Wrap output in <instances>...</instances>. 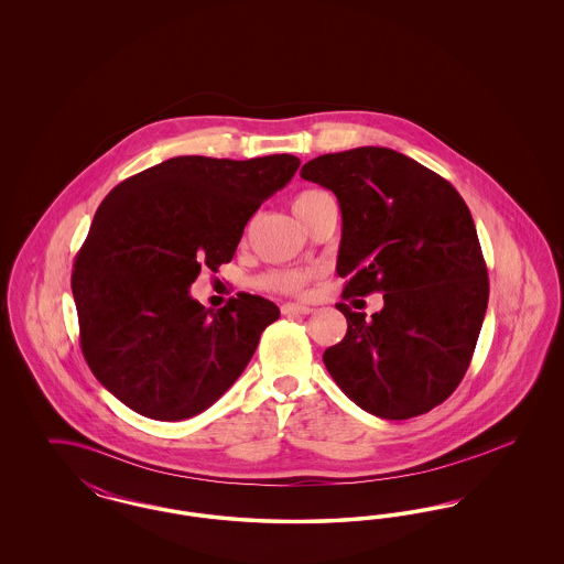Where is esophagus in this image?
I'll return each mask as SVG.
<instances>
[{"label":"esophagus","instance_id":"1","mask_svg":"<svg viewBox=\"0 0 564 564\" xmlns=\"http://www.w3.org/2000/svg\"><path fill=\"white\" fill-rule=\"evenodd\" d=\"M281 311H283V315H311V313H313L311 306H306V304H295V302L283 304Z\"/></svg>","mask_w":564,"mask_h":564}]
</instances>
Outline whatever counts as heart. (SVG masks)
Returning a JSON list of instances; mask_svg holds the SVG:
<instances>
[{
	"mask_svg": "<svg viewBox=\"0 0 564 564\" xmlns=\"http://www.w3.org/2000/svg\"><path fill=\"white\" fill-rule=\"evenodd\" d=\"M319 189H304L294 198V212H302L306 205H311L317 196H322ZM306 283V274L302 272H272L264 279V285L270 290H279V292H300Z\"/></svg>",
	"mask_w": 564,
	"mask_h": 564,
	"instance_id": "obj_1",
	"label": "heart"
}]
</instances>
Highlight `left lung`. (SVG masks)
<instances>
[{"mask_svg":"<svg viewBox=\"0 0 564 564\" xmlns=\"http://www.w3.org/2000/svg\"><path fill=\"white\" fill-rule=\"evenodd\" d=\"M302 180L332 189L343 214L336 272L345 297L382 292L366 319L345 302L343 343L323 364L366 412L402 421L444 402L467 372L488 304L471 214L444 177L389 148L306 162Z\"/></svg>","mask_w":564,"mask_h":564,"instance_id":"8db88e82","label":"left lung"}]
</instances>
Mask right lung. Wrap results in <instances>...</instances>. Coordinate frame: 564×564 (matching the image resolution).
I'll return each mask as SVG.
<instances>
[{
	"label": "right lung",
	"mask_w": 564,
	"mask_h": 564,
	"mask_svg": "<svg viewBox=\"0 0 564 564\" xmlns=\"http://www.w3.org/2000/svg\"><path fill=\"white\" fill-rule=\"evenodd\" d=\"M300 161L177 156L109 192L74 262L80 345L113 398L154 421H184L242 375L279 319L262 295L205 308L189 295L200 269L230 262L245 224Z\"/></svg>",
	"instance_id": "1"
}]
</instances>
